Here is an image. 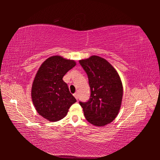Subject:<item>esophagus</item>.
Wrapping results in <instances>:
<instances>
[{
	"instance_id": "esophagus-1",
	"label": "esophagus",
	"mask_w": 160,
	"mask_h": 160,
	"mask_svg": "<svg viewBox=\"0 0 160 160\" xmlns=\"http://www.w3.org/2000/svg\"><path fill=\"white\" fill-rule=\"evenodd\" d=\"M73 96L76 98V100H78V93H75L74 94H73Z\"/></svg>"
}]
</instances>
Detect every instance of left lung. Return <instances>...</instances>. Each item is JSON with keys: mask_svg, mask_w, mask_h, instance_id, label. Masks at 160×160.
I'll use <instances>...</instances> for the list:
<instances>
[{"mask_svg": "<svg viewBox=\"0 0 160 160\" xmlns=\"http://www.w3.org/2000/svg\"><path fill=\"white\" fill-rule=\"evenodd\" d=\"M87 73L91 96L86 102H80L87 120L102 127L115 120L120 109L123 87L117 71L104 58L92 56L79 60Z\"/></svg>", "mask_w": 160, "mask_h": 160, "instance_id": "left-lung-1", "label": "left lung"}]
</instances>
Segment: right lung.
<instances>
[{"instance_id":"right-lung-1","label":"right lung","mask_w":160,"mask_h":160,"mask_svg":"<svg viewBox=\"0 0 160 160\" xmlns=\"http://www.w3.org/2000/svg\"><path fill=\"white\" fill-rule=\"evenodd\" d=\"M76 64L73 60L53 56L43 62L37 71L32 87V102L39 115L49 121L62 120L76 102L62 80Z\"/></svg>"}]
</instances>
